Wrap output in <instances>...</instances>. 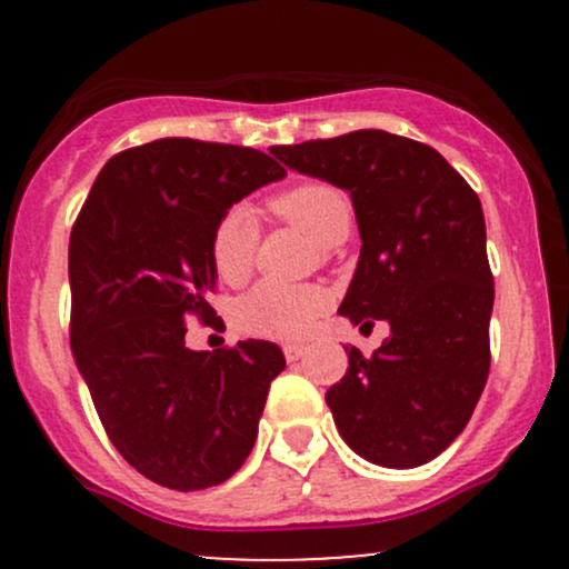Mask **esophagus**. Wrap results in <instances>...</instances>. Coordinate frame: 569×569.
Returning a JSON list of instances; mask_svg holds the SVG:
<instances>
[{
  "mask_svg": "<svg viewBox=\"0 0 569 569\" xmlns=\"http://www.w3.org/2000/svg\"><path fill=\"white\" fill-rule=\"evenodd\" d=\"M283 352H286V361H299V358L307 352V345L289 342V345H283Z\"/></svg>",
  "mask_w": 569,
  "mask_h": 569,
  "instance_id": "34e87169",
  "label": "esophagus"
}]
</instances>
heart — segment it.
I'll list each match as a JSON object with an SVG mask.
<instances>
[{"mask_svg":"<svg viewBox=\"0 0 569 569\" xmlns=\"http://www.w3.org/2000/svg\"><path fill=\"white\" fill-rule=\"evenodd\" d=\"M272 213L305 230L318 243L331 248L350 234L352 208L337 187L323 181H305L270 200ZM259 243V221L248 206H232L213 224L211 253L213 272L224 283H243L251 276ZM331 293L323 286H283L264 280L234 307V326L246 335L270 339L305 337L318 318L329 310Z\"/></svg>","mask_w":569,"mask_h":569,"instance_id":"obj_1","label":"heart"}]
</instances>
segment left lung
Instances as JSON below:
<instances>
[{
    "mask_svg": "<svg viewBox=\"0 0 569 569\" xmlns=\"http://www.w3.org/2000/svg\"><path fill=\"white\" fill-rule=\"evenodd\" d=\"M270 154L350 192L361 257L339 316L390 326L371 358L345 348L348 371L326 393L339 436L382 468L433 460L468 426L489 375L495 283L479 198L433 147L388 130Z\"/></svg>",
    "mask_w": 569,
    "mask_h": 569,
    "instance_id": "8db88e82",
    "label": "left lung"
}]
</instances>
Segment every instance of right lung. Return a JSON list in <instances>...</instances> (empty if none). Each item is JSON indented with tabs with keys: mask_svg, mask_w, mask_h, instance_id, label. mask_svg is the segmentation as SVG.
Instances as JSON below:
<instances>
[{
	"mask_svg": "<svg viewBox=\"0 0 569 569\" xmlns=\"http://www.w3.org/2000/svg\"><path fill=\"white\" fill-rule=\"evenodd\" d=\"M270 154L158 139L101 168L69 240L71 352L109 439L154 485L194 492L251 455L276 342L189 350L187 321H211L213 224L253 189L283 179Z\"/></svg>",
	"mask_w": 569,
	"mask_h": 569,
	"instance_id": "obj_1",
	"label": "right lung"
}]
</instances>
